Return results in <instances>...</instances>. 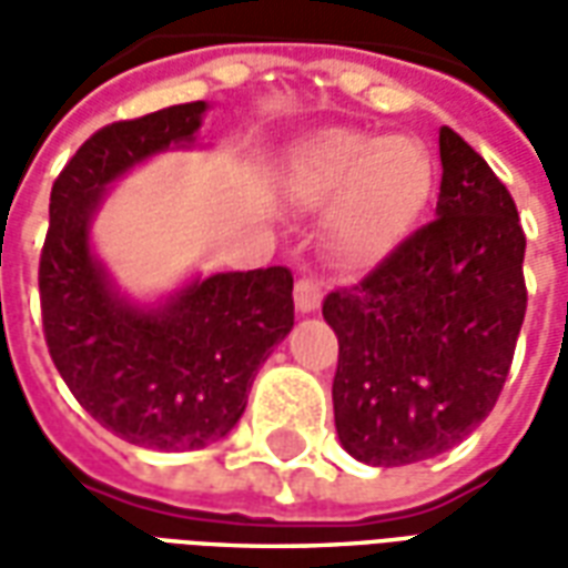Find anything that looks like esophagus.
Segmentation results:
<instances>
[{
    "label": "esophagus",
    "instance_id": "obj_1",
    "mask_svg": "<svg viewBox=\"0 0 568 568\" xmlns=\"http://www.w3.org/2000/svg\"><path fill=\"white\" fill-rule=\"evenodd\" d=\"M322 304V288L316 280H310V276H301L295 283V307L301 313H313V310H320Z\"/></svg>",
    "mask_w": 568,
    "mask_h": 568
}]
</instances>
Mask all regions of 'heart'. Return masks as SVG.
<instances>
[{
    "label": "heart",
    "mask_w": 568,
    "mask_h": 568,
    "mask_svg": "<svg viewBox=\"0 0 568 568\" xmlns=\"http://www.w3.org/2000/svg\"><path fill=\"white\" fill-rule=\"evenodd\" d=\"M288 185L304 206H328L332 246L371 264L402 243L426 210L435 163L423 142L332 128L297 149Z\"/></svg>",
    "instance_id": "obj_1"
}]
</instances>
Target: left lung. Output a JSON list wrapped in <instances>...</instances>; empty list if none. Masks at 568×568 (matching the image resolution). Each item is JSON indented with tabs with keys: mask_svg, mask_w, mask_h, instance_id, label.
<instances>
[{
	"mask_svg": "<svg viewBox=\"0 0 568 568\" xmlns=\"http://www.w3.org/2000/svg\"><path fill=\"white\" fill-rule=\"evenodd\" d=\"M435 219L322 316L337 334L334 426L349 456L410 465L471 435L499 398L524 325L526 234L508 187L440 128Z\"/></svg>",
	"mask_w": 568,
	"mask_h": 568,
	"instance_id": "obj_1",
	"label": "left lung"
}]
</instances>
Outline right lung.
<instances>
[{"instance_id":"1","label":"right lung","mask_w":568,"mask_h":568,"mask_svg":"<svg viewBox=\"0 0 568 568\" xmlns=\"http://www.w3.org/2000/svg\"><path fill=\"white\" fill-rule=\"evenodd\" d=\"M206 103L105 124L51 187L39 258L48 353L100 426L151 450H200L246 410L261 362L295 325L292 271L258 267L194 280L161 310L121 301L93 261L88 227L103 187L133 163L191 142Z\"/></svg>"}]
</instances>
